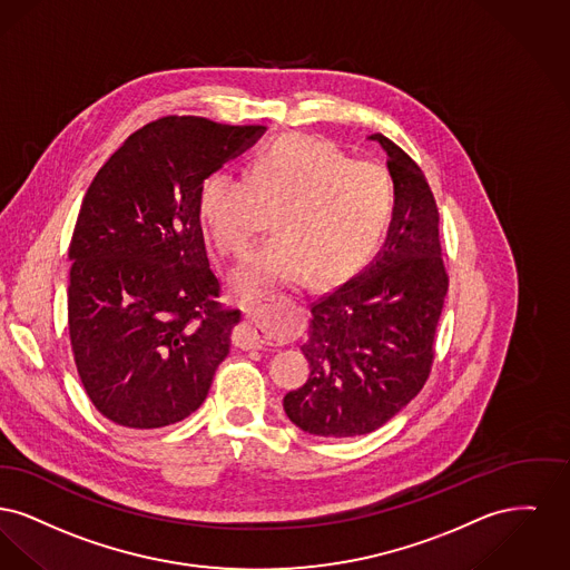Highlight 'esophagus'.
Instances as JSON below:
<instances>
[{
  "instance_id": "obj_1",
  "label": "esophagus",
  "mask_w": 570,
  "mask_h": 570,
  "mask_svg": "<svg viewBox=\"0 0 570 570\" xmlns=\"http://www.w3.org/2000/svg\"><path fill=\"white\" fill-rule=\"evenodd\" d=\"M236 343L242 350H259L268 345V338L264 332V306H255L246 311V322L236 332Z\"/></svg>"
}]
</instances>
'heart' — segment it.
<instances>
[{"label": "heart", "mask_w": 570, "mask_h": 570, "mask_svg": "<svg viewBox=\"0 0 570 570\" xmlns=\"http://www.w3.org/2000/svg\"><path fill=\"white\" fill-rule=\"evenodd\" d=\"M394 208L389 171L352 160L326 139L289 135L259 148L248 176L225 169L199 190V216L216 250L242 257L276 210V236L232 276L238 296L257 298L356 271L380 246Z\"/></svg>", "instance_id": "b5f03b06"}]
</instances>
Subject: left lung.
Here are the masks:
<instances>
[{"instance_id": "left-lung-1", "label": "left lung", "mask_w": 570, "mask_h": 570, "mask_svg": "<svg viewBox=\"0 0 570 570\" xmlns=\"http://www.w3.org/2000/svg\"><path fill=\"white\" fill-rule=\"evenodd\" d=\"M368 139L389 154V236L368 266L313 302L299 345L311 373L283 399L287 419L320 438L371 433L419 394L449 289L429 181L389 137Z\"/></svg>"}]
</instances>
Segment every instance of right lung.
<instances>
[{
  "mask_svg": "<svg viewBox=\"0 0 570 570\" xmlns=\"http://www.w3.org/2000/svg\"><path fill=\"white\" fill-rule=\"evenodd\" d=\"M264 126L171 116L132 132L90 184L68 248V330L105 419L158 429L190 416L232 350L199 223L204 180Z\"/></svg>",
  "mask_w": 570,
  "mask_h": 570,
  "instance_id": "1",
  "label": "right lung"
}]
</instances>
